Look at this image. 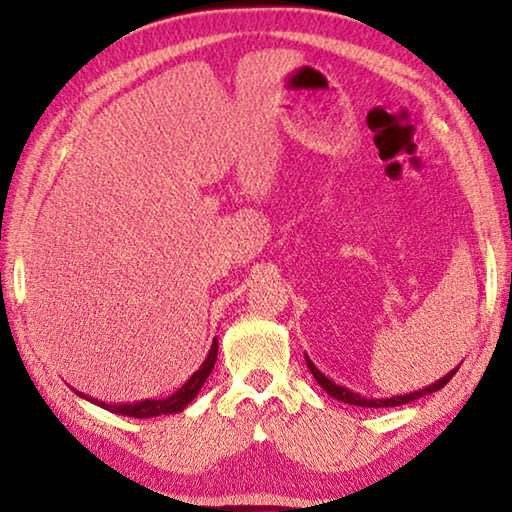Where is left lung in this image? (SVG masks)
Returning <instances> with one entry per match:
<instances>
[{"mask_svg":"<svg viewBox=\"0 0 512 512\" xmlns=\"http://www.w3.org/2000/svg\"><path fill=\"white\" fill-rule=\"evenodd\" d=\"M306 365H308V369H310V374H312L314 378H317V383H319L325 391H328V394H330L332 398L341 400V402H347V405H356V407H374V409H378V407H400V405H407V402H411V400H418V398H422V396L433 394V391H438V389H442L444 385H447L449 380L453 378V374L458 372V369H460V365H458L455 369H451L449 374H444L440 380H436V383H431V385L422 387V389H418V391H409V394L389 396V398H367V396L356 394V391H352L350 387L334 383V380H332L330 376H325V374L321 372V369L310 361V356H308V354H306Z\"/></svg>","mask_w":512,"mask_h":512,"instance_id":"obj_1","label":"left lung"}]
</instances>
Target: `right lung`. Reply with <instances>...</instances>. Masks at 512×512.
Here are the masks:
<instances>
[{"label":"right lung","instance_id":"1","mask_svg":"<svg viewBox=\"0 0 512 512\" xmlns=\"http://www.w3.org/2000/svg\"><path fill=\"white\" fill-rule=\"evenodd\" d=\"M215 361H217V339H213L211 350H209V354H206L204 363L195 369L187 383H184L178 391H173V394L167 398H158V400L147 398V400L134 402V405H110V402H103L99 398L85 396V394H81V391H76V396L85 398L96 407L118 413V416H127V418H156V416H165V413H180L195 396L200 394V389L206 383V378H209V374L213 372Z\"/></svg>","mask_w":512,"mask_h":512}]
</instances>
